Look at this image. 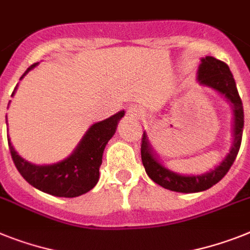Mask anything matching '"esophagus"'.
<instances>
[{"mask_svg": "<svg viewBox=\"0 0 250 250\" xmlns=\"http://www.w3.org/2000/svg\"><path fill=\"white\" fill-rule=\"evenodd\" d=\"M144 114L142 109H140L136 105H131L127 108V118L132 119V121H136V119H140Z\"/></svg>", "mask_w": 250, "mask_h": 250, "instance_id": "1", "label": "esophagus"}]
</instances>
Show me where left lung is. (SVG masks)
<instances>
[{
  "label": "left lung",
  "instance_id": "obj_1",
  "mask_svg": "<svg viewBox=\"0 0 250 250\" xmlns=\"http://www.w3.org/2000/svg\"><path fill=\"white\" fill-rule=\"evenodd\" d=\"M197 73H198L197 80L201 85L208 86L211 89L216 90L217 93L222 94L231 104L232 114H234V129H232L234 140H232L230 152L220 163L219 167H216L213 170L201 174V175H180V174L169 170L164 165L159 163V160L152 154L154 151L151 148L147 135H146V132H144L141 144V159L145 170L155 183H157L163 188L174 190V192H202V190H206L215 186L216 183H219L220 180L225 177L229 169L231 167L232 163L235 161L236 155L240 148V144H242L244 110H243L242 99H240L238 89H236L235 80L232 77V73L229 66L222 61L207 56L201 60V64Z\"/></svg>",
  "mask_w": 250,
  "mask_h": 250
}]
</instances>
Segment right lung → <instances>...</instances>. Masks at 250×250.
I'll return each mask as SVG.
<instances>
[{"label": "right lung", "instance_id": "1", "mask_svg": "<svg viewBox=\"0 0 250 250\" xmlns=\"http://www.w3.org/2000/svg\"><path fill=\"white\" fill-rule=\"evenodd\" d=\"M37 64H31L21 79ZM123 115L125 110H121L108 119L91 125L71 156L52 165H35L22 159L15 151L7 136L8 148L15 167L29 184L42 192L66 198L81 196L93 189L98 183L103 152L108 141L115 133L119 119Z\"/></svg>", "mask_w": 250, "mask_h": 250}]
</instances>
